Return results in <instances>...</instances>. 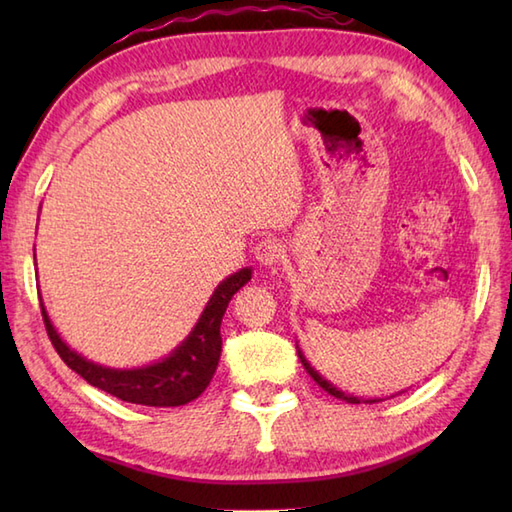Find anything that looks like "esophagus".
Listing matches in <instances>:
<instances>
[{"mask_svg": "<svg viewBox=\"0 0 512 512\" xmlns=\"http://www.w3.org/2000/svg\"><path fill=\"white\" fill-rule=\"evenodd\" d=\"M281 255H284V248H281L279 239L275 237H264L262 242H257L255 246V259L262 266H275Z\"/></svg>", "mask_w": 512, "mask_h": 512, "instance_id": "obj_1", "label": "esophagus"}]
</instances>
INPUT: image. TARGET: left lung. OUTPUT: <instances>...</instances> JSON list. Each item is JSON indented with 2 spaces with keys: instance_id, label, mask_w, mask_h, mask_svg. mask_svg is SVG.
I'll return each instance as SVG.
<instances>
[{
  "instance_id": "obj_1",
  "label": "left lung",
  "mask_w": 512,
  "mask_h": 512,
  "mask_svg": "<svg viewBox=\"0 0 512 512\" xmlns=\"http://www.w3.org/2000/svg\"><path fill=\"white\" fill-rule=\"evenodd\" d=\"M297 354H299V358H301L303 367H306V372H308V374H310L314 380H317V385H319V387H323V389L328 391V394H332L334 398L345 400V402H352V405H358V402H378V400H380V398H358V396H352V394H345V391H341L339 387L332 385L330 380H325V378H323V376L317 372V369H314V367L310 365V361H308V358H306V354L301 352L299 343H297ZM402 391H405V389H402ZM402 391H400V394H402Z\"/></svg>"
}]
</instances>
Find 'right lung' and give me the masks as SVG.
<instances>
[{"instance_id": "right-lung-1", "label": "right lung", "mask_w": 512, "mask_h": 512, "mask_svg": "<svg viewBox=\"0 0 512 512\" xmlns=\"http://www.w3.org/2000/svg\"><path fill=\"white\" fill-rule=\"evenodd\" d=\"M250 277H253V268L246 266L222 279L184 341L173 347L167 356L140 367H110L90 361L61 339L43 301L41 314L54 350L59 352L63 363L83 380H88L92 387H99L118 400L134 402V405L180 407L198 398L209 387L222 354V317L235 292L246 286Z\"/></svg>"}]
</instances>
